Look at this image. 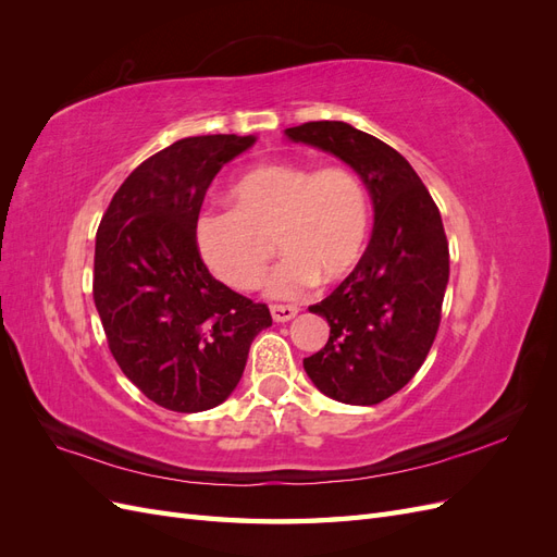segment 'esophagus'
<instances>
[{
    "label": "esophagus",
    "mask_w": 557,
    "mask_h": 557,
    "mask_svg": "<svg viewBox=\"0 0 557 557\" xmlns=\"http://www.w3.org/2000/svg\"><path fill=\"white\" fill-rule=\"evenodd\" d=\"M297 313H299V309L290 307V305H274L272 307V318L276 320V323H288V320H293Z\"/></svg>",
    "instance_id": "34e87169"
}]
</instances>
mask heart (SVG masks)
Returning <instances> with one entry per match:
<instances>
[{"mask_svg": "<svg viewBox=\"0 0 557 557\" xmlns=\"http://www.w3.org/2000/svg\"><path fill=\"white\" fill-rule=\"evenodd\" d=\"M232 207H209L195 221L201 260L232 288L250 290L272 260L267 237L276 232L285 258L267 283L276 299L309 293L325 276L356 269L372 232V201L348 166L272 162L246 172L230 190Z\"/></svg>", "mask_w": 557, "mask_h": 557, "instance_id": "obj_1", "label": "heart"}]
</instances>
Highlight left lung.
<instances>
[{"mask_svg":"<svg viewBox=\"0 0 557 557\" xmlns=\"http://www.w3.org/2000/svg\"><path fill=\"white\" fill-rule=\"evenodd\" d=\"M285 137L346 162L372 197V239L339 288L309 307L327 318L330 339L305 358L320 393L372 407L416 376L440 330L448 285L442 215L413 166L372 134L315 121L288 127Z\"/></svg>","mask_w":557,"mask_h":557,"instance_id":"obj_1","label":"left lung"}]
</instances>
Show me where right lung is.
Listing matches in <instances>:
<instances>
[{
	"label": "right lung",
	"mask_w": 557,
	"mask_h": 557,
	"mask_svg": "<svg viewBox=\"0 0 557 557\" xmlns=\"http://www.w3.org/2000/svg\"><path fill=\"white\" fill-rule=\"evenodd\" d=\"M256 137L207 134L166 146L113 195L95 242L92 297L123 374L160 407L197 413L237 387L267 305L215 281L195 242L211 181Z\"/></svg>",
	"instance_id": "1"
}]
</instances>
